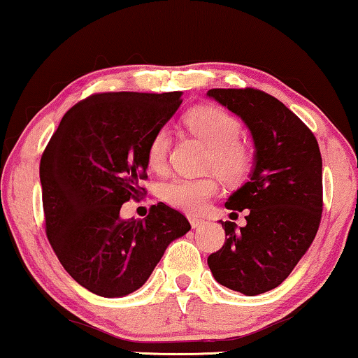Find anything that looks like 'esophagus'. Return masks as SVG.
Listing matches in <instances>:
<instances>
[{
	"label": "esophagus",
	"instance_id": "esophagus-1",
	"mask_svg": "<svg viewBox=\"0 0 358 358\" xmlns=\"http://www.w3.org/2000/svg\"><path fill=\"white\" fill-rule=\"evenodd\" d=\"M189 223H191V227H193V228H201L206 223V220H204V218H199V217H189Z\"/></svg>",
	"mask_w": 358,
	"mask_h": 358
}]
</instances>
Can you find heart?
Masks as SVG:
<instances>
[{
	"instance_id": "1",
	"label": "heart",
	"mask_w": 358,
	"mask_h": 358,
	"mask_svg": "<svg viewBox=\"0 0 358 358\" xmlns=\"http://www.w3.org/2000/svg\"><path fill=\"white\" fill-rule=\"evenodd\" d=\"M185 125L196 138L209 146L207 167L213 169V172L228 181L246 177L252 165L254 149L250 143L239 138L241 125L236 117L213 106H197L185 115ZM169 148V131L162 128L149 143V167L152 170H162L167 162ZM217 191L218 185L213 177H175L164 185L162 194L170 206L196 213L204 209Z\"/></svg>"
}]
</instances>
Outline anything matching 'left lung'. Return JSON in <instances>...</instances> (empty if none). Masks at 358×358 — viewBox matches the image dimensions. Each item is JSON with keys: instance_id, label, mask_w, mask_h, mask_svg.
<instances>
[{"instance_id": "8db88e82", "label": "left lung", "mask_w": 358, "mask_h": 358, "mask_svg": "<svg viewBox=\"0 0 358 358\" xmlns=\"http://www.w3.org/2000/svg\"><path fill=\"white\" fill-rule=\"evenodd\" d=\"M207 96L241 117L255 148L249 181L225 202L230 210L248 209V225L222 222L225 244L207 264L222 286L257 296L280 286L315 239L322 154L308 127L273 96L254 88H213Z\"/></svg>"}]
</instances>
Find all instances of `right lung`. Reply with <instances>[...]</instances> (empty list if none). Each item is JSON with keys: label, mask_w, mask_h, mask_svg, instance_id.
<instances>
[{"label": "right lung", "mask_w": 358, "mask_h": 358, "mask_svg": "<svg viewBox=\"0 0 358 358\" xmlns=\"http://www.w3.org/2000/svg\"><path fill=\"white\" fill-rule=\"evenodd\" d=\"M181 104L173 93H101L62 117L41 156L46 236L80 286L124 297L145 285L165 249L191 230L164 202L145 220H122L148 178V148Z\"/></svg>", "instance_id": "obj_1"}]
</instances>
